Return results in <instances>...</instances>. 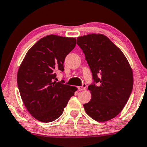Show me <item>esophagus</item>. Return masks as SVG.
Segmentation results:
<instances>
[{
  "label": "esophagus",
  "instance_id": "obj_1",
  "mask_svg": "<svg viewBox=\"0 0 147 147\" xmlns=\"http://www.w3.org/2000/svg\"><path fill=\"white\" fill-rule=\"evenodd\" d=\"M86 84H82V86L78 87V90H84L86 89Z\"/></svg>",
  "mask_w": 147,
  "mask_h": 147
}]
</instances>
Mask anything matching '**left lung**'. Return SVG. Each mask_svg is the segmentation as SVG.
<instances>
[{
  "label": "left lung",
  "instance_id": "8db88e82",
  "mask_svg": "<svg viewBox=\"0 0 147 147\" xmlns=\"http://www.w3.org/2000/svg\"><path fill=\"white\" fill-rule=\"evenodd\" d=\"M90 69L93 82L88 86L92 98L84 104L88 115L97 121H106L121 112L133 86V71L124 54L102 34L77 38Z\"/></svg>",
  "mask_w": 147,
  "mask_h": 147
}]
</instances>
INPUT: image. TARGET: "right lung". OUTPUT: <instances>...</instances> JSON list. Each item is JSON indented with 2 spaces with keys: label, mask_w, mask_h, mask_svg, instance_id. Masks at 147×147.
<instances>
[{
  "label": "right lung",
  "mask_w": 147,
  "mask_h": 147,
  "mask_svg": "<svg viewBox=\"0 0 147 147\" xmlns=\"http://www.w3.org/2000/svg\"><path fill=\"white\" fill-rule=\"evenodd\" d=\"M76 39L49 35L27 52L18 69L17 82L22 100L31 115L49 123L63 113L76 87L56 82L57 73L64 71V61L76 45Z\"/></svg>",
  "instance_id": "1"
}]
</instances>
